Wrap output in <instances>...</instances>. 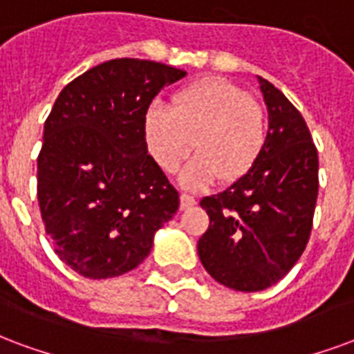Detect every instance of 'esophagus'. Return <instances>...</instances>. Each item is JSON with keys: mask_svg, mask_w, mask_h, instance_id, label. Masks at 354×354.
Here are the masks:
<instances>
[{"mask_svg": "<svg viewBox=\"0 0 354 354\" xmlns=\"http://www.w3.org/2000/svg\"><path fill=\"white\" fill-rule=\"evenodd\" d=\"M196 205V200L192 196L188 194H180V209H190Z\"/></svg>", "mask_w": 354, "mask_h": 354, "instance_id": "esophagus-1", "label": "esophagus"}]
</instances>
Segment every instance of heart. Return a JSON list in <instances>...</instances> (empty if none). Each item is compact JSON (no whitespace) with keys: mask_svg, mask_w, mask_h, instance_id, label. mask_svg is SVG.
I'll list each match as a JSON object with an SVG mask.
<instances>
[{"mask_svg":"<svg viewBox=\"0 0 354 354\" xmlns=\"http://www.w3.org/2000/svg\"><path fill=\"white\" fill-rule=\"evenodd\" d=\"M143 139L164 174H175L194 145L198 156L180 175L183 187H209L218 177L236 183L262 156L264 111L236 82L203 77L175 92L171 109L158 103L147 107Z\"/></svg>","mask_w":354,"mask_h":354,"instance_id":"obj_1","label":"heart"}]
</instances>
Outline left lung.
Segmentation results:
<instances>
[{
	"label": "left lung",
	"instance_id": "obj_1",
	"mask_svg": "<svg viewBox=\"0 0 354 354\" xmlns=\"http://www.w3.org/2000/svg\"><path fill=\"white\" fill-rule=\"evenodd\" d=\"M268 107L262 156L243 179L203 198V268L221 285L257 292L292 270L308 245L319 194V156L300 111L259 77Z\"/></svg>",
	"mask_w": 354,
	"mask_h": 354
}]
</instances>
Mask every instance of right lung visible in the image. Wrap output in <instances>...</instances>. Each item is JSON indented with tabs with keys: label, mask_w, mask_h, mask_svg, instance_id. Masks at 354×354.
I'll return each instance as SVG.
<instances>
[{
	"label": "right lung",
	"mask_w": 354,
	"mask_h": 354,
	"mask_svg": "<svg viewBox=\"0 0 354 354\" xmlns=\"http://www.w3.org/2000/svg\"><path fill=\"white\" fill-rule=\"evenodd\" d=\"M187 71L138 58L103 62L62 90L45 122L37 200L62 262L88 279L138 268L179 194L147 154L143 115Z\"/></svg>",
	"instance_id": "1"
}]
</instances>
